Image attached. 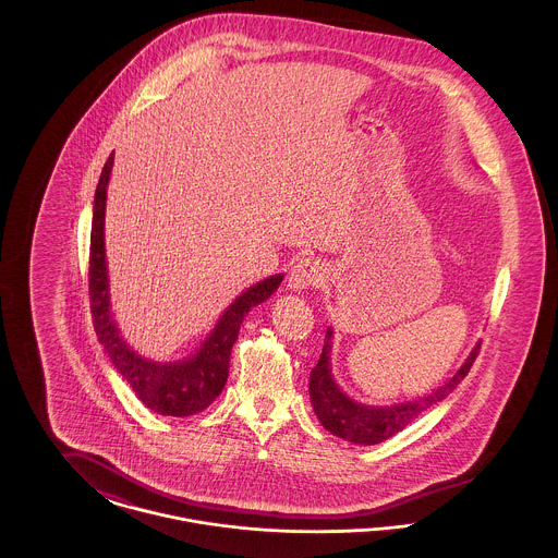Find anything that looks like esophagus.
<instances>
[{
    "label": "esophagus",
    "mask_w": 558,
    "mask_h": 558,
    "mask_svg": "<svg viewBox=\"0 0 558 558\" xmlns=\"http://www.w3.org/2000/svg\"><path fill=\"white\" fill-rule=\"evenodd\" d=\"M324 282V266L316 259H299L289 274V287L292 291H303L310 287H318Z\"/></svg>",
    "instance_id": "1"
}]
</instances>
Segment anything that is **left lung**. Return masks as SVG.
<instances>
[{
  "label": "left lung",
  "mask_w": 558,
  "mask_h": 558,
  "mask_svg": "<svg viewBox=\"0 0 558 558\" xmlns=\"http://www.w3.org/2000/svg\"><path fill=\"white\" fill-rule=\"evenodd\" d=\"M330 339L332 330L328 328L324 349L319 355L316 368L310 374V398L314 412L318 414L319 423L332 435L362 446H374L389 437H393L401 428L410 425L414 418H418L428 408L444 401L451 391L462 383V378L469 374L473 362L477 360L481 343L475 345L462 368L451 376L450 380L428 393L425 398L414 399L408 403H399L391 408H371L355 403L347 398L345 393L337 387L330 374Z\"/></svg>",
  "instance_id": "1"
}]
</instances>
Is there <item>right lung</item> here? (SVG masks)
<instances>
[{"instance_id": "add662e5", "label": "right lung", "mask_w": 558, "mask_h": 558, "mask_svg": "<svg viewBox=\"0 0 558 558\" xmlns=\"http://www.w3.org/2000/svg\"><path fill=\"white\" fill-rule=\"evenodd\" d=\"M112 155L105 162L94 196L92 239H89V310L94 330L107 349L110 362L132 385L137 399L160 416H192L203 412L217 398L228 380L230 353L239 339L240 324L251 307L264 303L282 282V276H271L242 292L223 312L209 339L196 355L178 364H157L137 355L128 345L110 316L107 262H105V205Z\"/></svg>"}]
</instances>
